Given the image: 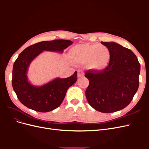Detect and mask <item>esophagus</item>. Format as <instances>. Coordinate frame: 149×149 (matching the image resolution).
Instances as JSON below:
<instances>
[{"label": "esophagus", "mask_w": 149, "mask_h": 149, "mask_svg": "<svg viewBox=\"0 0 149 149\" xmlns=\"http://www.w3.org/2000/svg\"><path fill=\"white\" fill-rule=\"evenodd\" d=\"M83 76H84V72L81 70H79L78 71V77L81 78Z\"/></svg>", "instance_id": "obj_1"}]
</instances>
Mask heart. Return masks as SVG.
<instances>
[{
  "label": "heart",
  "mask_w": 149,
  "mask_h": 149,
  "mask_svg": "<svg viewBox=\"0 0 149 149\" xmlns=\"http://www.w3.org/2000/svg\"><path fill=\"white\" fill-rule=\"evenodd\" d=\"M69 55L76 63H88L89 68L94 71L104 69L111 60L109 48L97 43L76 45L70 49Z\"/></svg>",
  "instance_id": "b5f03b06"
}]
</instances>
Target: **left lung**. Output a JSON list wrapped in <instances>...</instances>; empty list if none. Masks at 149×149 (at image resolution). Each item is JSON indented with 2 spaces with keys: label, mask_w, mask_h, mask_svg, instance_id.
<instances>
[{
  "label": "left lung",
  "mask_w": 149,
  "mask_h": 149,
  "mask_svg": "<svg viewBox=\"0 0 149 149\" xmlns=\"http://www.w3.org/2000/svg\"><path fill=\"white\" fill-rule=\"evenodd\" d=\"M101 43L109 48L111 60L102 71L89 70L86 97L89 105L104 113H111L127 106L139 86L141 65L130 49L114 42Z\"/></svg>",
  "instance_id": "8db88e82"
}]
</instances>
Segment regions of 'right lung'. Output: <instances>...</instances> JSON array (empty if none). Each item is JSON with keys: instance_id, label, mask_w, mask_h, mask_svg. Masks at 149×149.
Listing matches in <instances>:
<instances>
[{"instance_id": "1", "label": "right lung", "mask_w": 149, "mask_h": 149, "mask_svg": "<svg viewBox=\"0 0 149 149\" xmlns=\"http://www.w3.org/2000/svg\"><path fill=\"white\" fill-rule=\"evenodd\" d=\"M72 43L68 40L40 42L25 48L20 54L13 66L12 84L22 104L29 109L42 112L53 111L60 106L68 89L77 80V71L68 78H57L39 87L28 81L26 72L31 61L43 51L62 53Z\"/></svg>"}]
</instances>
